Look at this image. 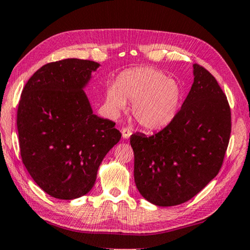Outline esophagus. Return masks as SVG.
<instances>
[{"label":"esophagus","mask_w":250,"mask_h":250,"mask_svg":"<svg viewBox=\"0 0 250 250\" xmlns=\"http://www.w3.org/2000/svg\"><path fill=\"white\" fill-rule=\"evenodd\" d=\"M121 133H122V138L124 139H129L130 138V135L132 134L131 133V130L130 129H128V128H124L121 130Z\"/></svg>","instance_id":"obj_1"}]
</instances>
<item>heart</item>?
<instances>
[{
  "mask_svg": "<svg viewBox=\"0 0 250 250\" xmlns=\"http://www.w3.org/2000/svg\"><path fill=\"white\" fill-rule=\"evenodd\" d=\"M183 89L175 79L155 67H137L125 71L116 85L107 88L106 104L112 115H118L133 103L132 115L146 130L166 126L178 113Z\"/></svg>",
  "mask_w": 250,
  "mask_h": 250,
  "instance_id": "heart-1",
  "label": "heart"
}]
</instances>
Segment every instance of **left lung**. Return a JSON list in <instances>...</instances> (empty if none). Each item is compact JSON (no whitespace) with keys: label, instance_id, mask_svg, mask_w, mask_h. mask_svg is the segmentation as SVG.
Here are the masks:
<instances>
[{"label":"left lung","instance_id":"left-lung-1","mask_svg":"<svg viewBox=\"0 0 250 250\" xmlns=\"http://www.w3.org/2000/svg\"><path fill=\"white\" fill-rule=\"evenodd\" d=\"M229 135L225 94L210 72L194 64L191 89L170 124L152 137L131 135L141 196L158 207L190 200L217 175Z\"/></svg>","mask_w":250,"mask_h":250}]
</instances>
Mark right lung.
Here are the masks:
<instances>
[{
	"mask_svg": "<svg viewBox=\"0 0 250 250\" xmlns=\"http://www.w3.org/2000/svg\"><path fill=\"white\" fill-rule=\"evenodd\" d=\"M101 64L48 63L22 89L17 110L21 160L49 196L73 200L96 181L104 157L121 139L115 122L95 115L85 88Z\"/></svg>",
	"mask_w": 250,
	"mask_h": 250,
	"instance_id": "add662e5",
	"label": "right lung"
}]
</instances>
